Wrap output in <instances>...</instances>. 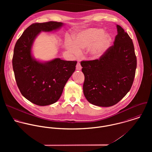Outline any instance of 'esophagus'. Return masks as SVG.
<instances>
[{"label":"esophagus","instance_id":"1","mask_svg":"<svg viewBox=\"0 0 152 152\" xmlns=\"http://www.w3.org/2000/svg\"><path fill=\"white\" fill-rule=\"evenodd\" d=\"M81 68H82L81 65L80 63L79 62H78L77 64V65H76V69L77 70H81Z\"/></svg>","mask_w":152,"mask_h":152}]
</instances>
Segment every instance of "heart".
Here are the masks:
<instances>
[{"mask_svg":"<svg viewBox=\"0 0 152 152\" xmlns=\"http://www.w3.org/2000/svg\"><path fill=\"white\" fill-rule=\"evenodd\" d=\"M112 42V37L108 33H104L101 28H90L78 33L74 39L73 43L69 42L66 46L75 56L80 54V51L89 49L92 59L101 58L108 49Z\"/></svg>","mask_w":152,"mask_h":152,"instance_id":"obj_1","label":"heart"}]
</instances>
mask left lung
Returning a JSON list of instances; mask_svg holds the SVG:
<instances>
[{"mask_svg":"<svg viewBox=\"0 0 152 152\" xmlns=\"http://www.w3.org/2000/svg\"><path fill=\"white\" fill-rule=\"evenodd\" d=\"M114 45L99 59L81 63L85 80L83 92L87 101L96 106L108 107L119 102L130 91L137 60L132 40L116 25Z\"/></svg>","mask_w":152,"mask_h":152,"instance_id":"left-lung-1","label":"left lung"}]
</instances>
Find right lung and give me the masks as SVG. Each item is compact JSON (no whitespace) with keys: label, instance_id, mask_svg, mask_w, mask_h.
I'll return each mask as SVG.
<instances>
[{"label":"right lung","instance_id":"obj_1","mask_svg":"<svg viewBox=\"0 0 152 152\" xmlns=\"http://www.w3.org/2000/svg\"><path fill=\"white\" fill-rule=\"evenodd\" d=\"M63 25L57 22L32 24L24 30L14 48L12 65L18 87L24 98L39 106L56 102L75 70L77 61L56 58L41 62L31 54L34 41L41 31H55Z\"/></svg>","mask_w":152,"mask_h":152}]
</instances>
